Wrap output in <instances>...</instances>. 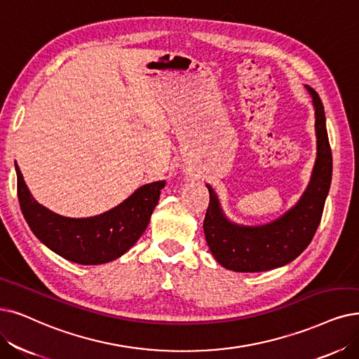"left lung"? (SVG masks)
I'll return each instance as SVG.
<instances>
[{"label": "left lung", "mask_w": 359, "mask_h": 359, "mask_svg": "<svg viewBox=\"0 0 359 359\" xmlns=\"http://www.w3.org/2000/svg\"><path fill=\"white\" fill-rule=\"evenodd\" d=\"M305 88L315 110L317 159L308 187L294 206L268 224H237L226 217L218 194L206 184L210 196L203 222L206 243L215 259L229 271L261 272L290 264L308 248L320 225L332 184L333 157L321 98L308 85Z\"/></svg>", "instance_id": "left-lung-1"}]
</instances>
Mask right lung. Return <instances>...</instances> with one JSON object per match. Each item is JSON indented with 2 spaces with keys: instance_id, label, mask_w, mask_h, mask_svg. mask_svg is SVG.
Returning a JSON list of instances; mask_svg holds the SVG:
<instances>
[{
  "instance_id": "add662e5",
  "label": "right lung",
  "mask_w": 359,
  "mask_h": 359,
  "mask_svg": "<svg viewBox=\"0 0 359 359\" xmlns=\"http://www.w3.org/2000/svg\"><path fill=\"white\" fill-rule=\"evenodd\" d=\"M23 217L36 238L65 259L100 265L118 259L146 231L165 181L141 185L122 203L88 218H69L38 203L14 162Z\"/></svg>"
}]
</instances>
